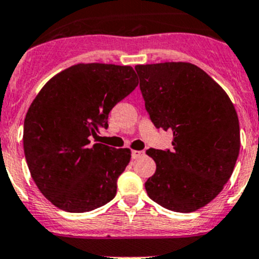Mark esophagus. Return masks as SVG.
<instances>
[{"instance_id":"34e87169","label":"esophagus","mask_w":259,"mask_h":259,"mask_svg":"<svg viewBox=\"0 0 259 259\" xmlns=\"http://www.w3.org/2000/svg\"><path fill=\"white\" fill-rule=\"evenodd\" d=\"M145 155L143 151H137V150H133L132 151V158H138V157H142Z\"/></svg>"}]
</instances>
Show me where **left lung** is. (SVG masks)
I'll use <instances>...</instances> for the list:
<instances>
[{"mask_svg":"<svg viewBox=\"0 0 259 259\" xmlns=\"http://www.w3.org/2000/svg\"><path fill=\"white\" fill-rule=\"evenodd\" d=\"M145 106L157 128L172 131L174 150L146 151L156 172L145 183L150 199L191 213L210 203L234 170L239 119L224 89L186 61L136 65Z\"/></svg>","mask_w":259,"mask_h":259,"instance_id":"1","label":"left lung"}]
</instances>
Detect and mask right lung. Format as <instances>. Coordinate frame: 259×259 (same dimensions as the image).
<instances>
[{"instance_id": "add662e5", "label": "right lung", "mask_w": 259, "mask_h": 259, "mask_svg": "<svg viewBox=\"0 0 259 259\" xmlns=\"http://www.w3.org/2000/svg\"><path fill=\"white\" fill-rule=\"evenodd\" d=\"M138 85L130 65L80 63L54 75L32 101L24 123V151L32 180L53 205L69 213L103 206L116 196L130 148L91 146L98 127Z\"/></svg>"}]
</instances>
